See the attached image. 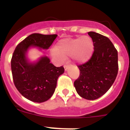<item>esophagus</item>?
<instances>
[{
  "label": "esophagus",
  "mask_w": 130,
  "mask_h": 130,
  "mask_svg": "<svg viewBox=\"0 0 130 130\" xmlns=\"http://www.w3.org/2000/svg\"><path fill=\"white\" fill-rule=\"evenodd\" d=\"M69 64H65V65H64V68H65V70L66 71L67 69H68V67H69Z\"/></svg>",
  "instance_id": "esophagus-1"
}]
</instances>
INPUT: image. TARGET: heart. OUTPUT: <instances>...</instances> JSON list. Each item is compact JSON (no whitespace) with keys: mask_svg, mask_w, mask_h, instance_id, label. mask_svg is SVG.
<instances>
[{"mask_svg":"<svg viewBox=\"0 0 130 130\" xmlns=\"http://www.w3.org/2000/svg\"><path fill=\"white\" fill-rule=\"evenodd\" d=\"M94 52L92 39L88 36L76 38H65L58 42L51 53L60 61L72 57L78 63H85L90 59Z\"/></svg>","mask_w":130,"mask_h":130,"instance_id":"b5f03b06","label":"heart"}]
</instances>
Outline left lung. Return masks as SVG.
<instances>
[{
  "label": "left lung",
  "mask_w": 130,
  "mask_h": 130,
  "mask_svg": "<svg viewBox=\"0 0 130 130\" xmlns=\"http://www.w3.org/2000/svg\"><path fill=\"white\" fill-rule=\"evenodd\" d=\"M94 43V52L88 61L78 65L79 75L74 82L77 94L87 100L102 96L114 83L118 73L117 49L107 37L88 32Z\"/></svg>",
  "instance_id": "obj_1"
}]
</instances>
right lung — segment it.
Returning <instances> with one entry per match:
<instances>
[{"mask_svg": "<svg viewBox=\"0 0 130 130\" xmlns=\"http://www.w3.org/2000/svg\"><path fill=\"white\" fill-rule=\"evenodd\" d=\"M57 36V34H32L18 44L13 52L11 61L13 82L20 94L29 101L36 103L48 101L55 92L57 79L65 69L63 66L55 67L46 57H42L36 63H29L25 53L31 46L48 49Z\"/></svg>", "mask_w": 130, "mask_h": 130, "instance_id": "add662e5", "label": "right lung"}]
</instances>
